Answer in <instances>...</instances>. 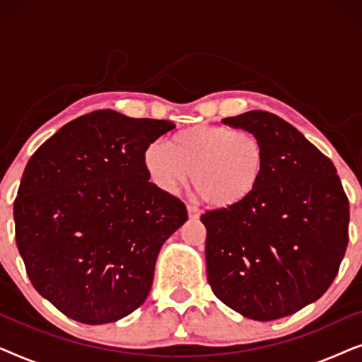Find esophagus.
Wrapping results in <instances>:
<instances>
[{"mask_svg": "<svg viewBox=\"0 0 362 362\" xmlns=\"http://www.w3.org/2000/svg\"><path fill=\"white\" fill-rule=\"evenodd\" d=\"M187 216H189V219H199L201 211L194 206H187Z\"/></svg>", "mask_w": 362, "mask_h": 362, "instance_id": "esophagus-1", "label": "esophagus"}]
</instances>
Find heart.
<instances>
[{
  "label": "heart",
  "instance_id": "obj_1",
  "mask_svg": "<svg viewBox=\"0 0 362 362\" xmlns=\"http://www.w3.org/2000/svg\"><path fill=\"white\" fill-rule=\"evenodd\" d=\"M150 180L168 194L192 186L207 204L234 207L259 189L267 150L255 133L224 125H196L176 133L170 146L153 141L143 153Z\"/></svg>",
  "mask_w": 362,
  "mask_h": 362
}]
</instances>
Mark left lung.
Here are the masks:
<instances>
[{
	"mask_svg": "<svg viewBox=\"0 0 362 362\" xmlns=\"http://www.w3.org/2000/svg\"><path fill=\"white\" fill-rule=\"evenodd\" d=\"M222 123L264 141L267 170L245 202L201 216L207 281L245 318H284L318 300L338 275L348 197L333 161L284 118L252 110Z\"/></svg>",
	"mask_w": 362,
	"mask_h": 362,
	"instance_id": "left-lung-1",
	"label": "left lung"
}]
</instances>
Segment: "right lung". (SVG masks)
I'll return each instance as SVG.
<instances>
[{
	"label": "right lung",
	"instance_id": "right-lung-1",
	"mask_svg": "<svg viewBox=\"0 0 362 362\" xmlns=\"http://www.w3.org/2000/svg\"><path fill=\"white\" fill-rule=\"evenodd\" d=\"M173 128L95 110L28 161L13 211L18 250L37 293L69 318L113 323L150 293L161 245L187 221L143 166L145 148Z\"/></svg>",
	"mask_w": 362,
	"mask_h": 362
}]
</instances>
